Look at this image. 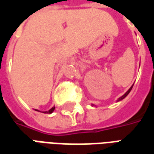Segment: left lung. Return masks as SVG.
<instances>
[{
  "instance_id": "obj_1",
  "label": "left lung",
  "mask_w": 154,
  "mask_h": 154,
  "mask_svg": "<svg viewBox=\"0 0 154 154\" xmlns=\"http://www.w3.org/2000/svg\"><path fill=\"white\" fill-rule=\"evenodd\" d=\"M133 86H134V85H133ZM133 86L131 87H130V88H129V90L127 91H126L125 93L124 94V95H123L122 97H120L119 98V99H118V101H119V100H123V99H124V98H125L126 97H127V96H128V94L129 93V92H130V91L132 90V87H133Z\"/></svg>"
}]
</instances>
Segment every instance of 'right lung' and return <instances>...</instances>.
Segmentation results:
<instances>
[{
  "label": "right lung",
  "instance_id": "1",
  "mask_svg": "<svg viewBox=\"0 0 154 154\" xmlns=\"http://www.w3.org/2000/svg\"><path fill=\"white\" fill-rule=\"evenodd\" d=\"M54 109H55V106L52 107V108H51L50 110H48V111H44V112H43V113H48V114H51V113H53V112H54ZM37 110V111H38V110Z\"/></svg>",
  "mask_w": 154,
  "mask_h": 154
}]
</instances>
